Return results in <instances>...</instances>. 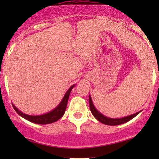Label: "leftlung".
Listing matches in <instances>:
<instances>
[{
    "label": "left lung",
    "mask_w": 159,
    "mask_h": 159,
    "mask_svg": "<svg viewBox=\"0 0 159 159\" xmlns=\"http://www.w3.org/2000/svg\"><path fill=\"white\" fill-rule=\"evenodd\" d=\"M89 106H90V109H91V113H92V115H94V118H95L97 120H98L100 122L103 123V124L105 125H118L124 124V123L127 122V121H129L131 119H132L133 118H134L136 115H138L139 113H140V111H139L135 114H133V115H129V116H126V117H124V118H108V117L102 115V113H100L96 109L95 107H94V105H93L91 95H89Z\"/></svg>",
    "instance_id": "8db88e82"
}]
</instances>
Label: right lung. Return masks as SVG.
<instances>
[{"instance_id": "right-lung-1", "label": "right lung", "mask_w": 159, "mask_h": 159, "mask_svg": "<svg viewBox=\"0 0 159 159\" xmlns=\"http://www.w3.org/2000/svg\"><path fill=\"white\" fill-rule=\"evenodd\" d=\"M75 87V84L69 88V89L67 91V92L65 93V96H64L63 99L61 100V103L56 107L54 109H53L51 111L48 112V113L44 114V115H28L26 114H24L23 112H21L20 111H19L13 105V108H14V110L17 112L19 115L22 117V118H25L28 121H30V122L35 123V124L38 125H47V124H51V123L55 122L57 120L60 119L62 116L65 114V110L67 108V104H68V98H69L70 91L72 89Z\"/></svg>"}]
</instances>
